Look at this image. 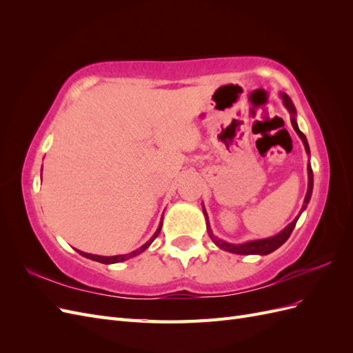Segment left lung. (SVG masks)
Returning <instances> with one entry per match:
<instances>
[{
    "mask_svg": "<svg viewBox=\"0 0 353 353\" xmlns=\"http://www.w3.org/2000/svg\"><path fill=\"white\" fill-rule=\"evenodd\" d=\"M283 101H284V105L287 108V110L292 113V125L294 128V131L297 132V135L302 138V141L305 144V150L306 153L309 154L311 152H309V145H307V141H306V137L303 135V132L299 130L297 128V123L294 121V116H296V109L293 105V101L290 100V97L288 95L283 94ZM307 191H306V197H305V203H303V208L302 210L306 208V205L309 203V199H311V194H312V187H314V174H312V168H311V163L307 165ZM203 213H205L206 216V223H208V232L210 239L213 240V243H215L218 248L227 250V252H231V253H239V254H268L274 250H276L280 248V245H283L288 237H290V234L293 232L294 227H296V222L299 219V216L290 223V225H287L280 234H276V236L274 237H270V239H263V240H254V241H249V243H244V244H230V243H225L222 240H218L215 236L212 234V230H210V225H209V219H208V215L206 212L203 210Z\"/></svg>",
    "mask_w": 353,
    "mask_h": 353,
    "instance_id": "1",
    "label": "left lung"
}]
</instances>
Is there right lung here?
Segmentation results:
<instances>
[{
	"label": "right lung",
	"mask_w": 353,
	"mask_h": 353,
	"mask_svg": "<svg viewBox=\"0 0 353 353\" xmlns=\"http://www.w3.org/2000/svg\"><path fill=\"white\" fill-rule=\"evenodd\" d=\"M160 228H162V223H160L159 228H157V231L154 232V236H153L150 240H148L145 244H143L140 249H137L135 252H132V253H130V254H119V256H99V254L83 253V252H79V250H78V253H79V254H82V256H85V258L91 259V261H97V262H101V263H116V262H122V261H126V259H130V258H134V256H137V254H140L141 252H144V250L148 248V245H150V244L153 243V240L159 236Z\"/></svg>",
	"instance_id": "1"
}]
</instances>
